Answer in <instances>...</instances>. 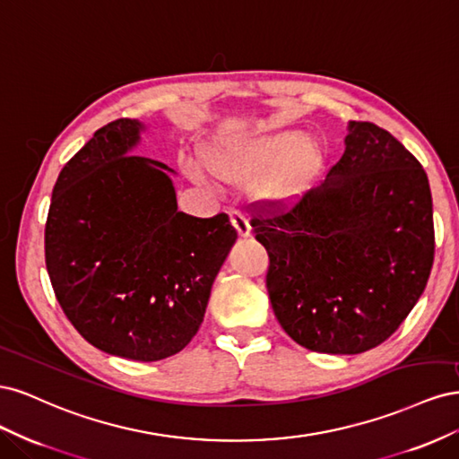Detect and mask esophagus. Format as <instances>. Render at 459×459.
<instances>
[{"mask_svg":"<svg viewBox=\"0 0 459 459\" xmlns=\"http://www.w3.org/2000/svg\"><path fill=\"white\" fill-rule=\"evenodd\" d=\"M230 220H231L233 228L238 230V233L241 235V238H248V235H251L253 228H251V224H248L247 216L241 211H235V208H233V211H230Z\"/></svg>","mask_w":459,"mask_h":459,"instance_id":"34e87169","label":"esophagus"}]
</instances>
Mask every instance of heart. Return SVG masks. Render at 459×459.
<instances>
[{
  "mask_svg": "<svg viewBox=\"0 0 459 459\" xmlns=\"http://www.w3.org/2000/svg\"><path fill=\"white\" fill-rule=\"evenodd\" d=\"M204 162L226 182L256 178V197L273 204H290L312 186L324 166V149L304 132L285 130L268 135L220 143L204 151ZM195 178H203L195 170Z\"/></svg>",
  "mask_w": 459,
  "mask_h": 459,
  "instance_id": "b5f03b06",
  "label": "heart"
}]
</instances>
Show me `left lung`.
Wrapping results in <instances>:
<instances>
[{"label": "left lung", "instance_id": "1", "mask_svg": "<svg viewBox=\"0 0 459 459\" xmlns=\"http://www.w3.org/2000/svg\"><path fill=\"white\" fill-rule=\"evenodd\" d=\"M325 182L251 220L266 247L273 314L300 346L359 354L385 342L423 295L435 258L420 160L373 122H351Z\"/></svg>", "mask_w": 459, "mask_h": 459}]
</instances>
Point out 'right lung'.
Wrapping results in <instances>:
<instances>
[{
  "mask_svg": "<svg viewBox=\"0 0 459 459\" xmlns=\"http://www.w3.org/2000/svg\"><path fill=\"white\" fill-rule=\"evenodd\" d=\"M143 124L118 118L65 164L46 221V266L65 316L95 349L157 362L199 331L238 231L178 211L169 166L130 155Z\"/></svg>",
  "mask_w": 459,
  "mask_h": 459,
  "instance_id": "right-lung-1",
  "label": "right lung"
}]
</instances>
